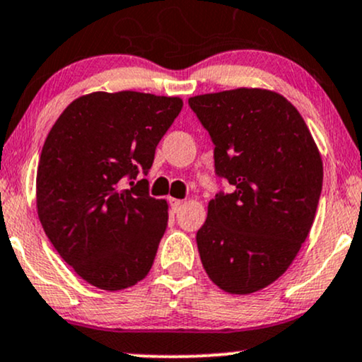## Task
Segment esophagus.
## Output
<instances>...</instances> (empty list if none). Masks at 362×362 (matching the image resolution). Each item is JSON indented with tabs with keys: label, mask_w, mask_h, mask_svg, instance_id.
Wrapping results in <instances>:
<instances>
[{
	"label": "esophagus",
	"mask_w": 362,
	"mask_h": 362,
	"mask_svg": "<svg viewBox=\"0 0 362 362\" xmlns=\"http://www.w3.org/2000/svg\"><path fill=\"white\" fill-rule=\"evenodd\" d=\"M168 204H170V207H172L173 212H178V211H180V207L184 206V200L170 197V199H168Z\"/></svg>",
	"instance_id": "esophagus-1"
}]
</instances>
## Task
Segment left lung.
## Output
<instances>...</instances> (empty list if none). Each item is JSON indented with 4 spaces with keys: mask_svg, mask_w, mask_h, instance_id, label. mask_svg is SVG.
Wrapping results in <instances>:
<instances>
[{
    "mask_svg": "<svg viewBox=\"0 0 362 362\" xmlns=\"http://www.w3.org/2000/svg\"><path fill=\"white\" fill-rule=\"evenodd\" d=\"M233 185L197 230L202 267L221 290L247 295L288 269L315 219L324 167L297 107L275 90L238 87L189 99Z\"/></svg>",
    "mask_w": 362,
    "mask_h": 362,
    "instance_id": "8db88e82",
    "label": "left lung"
}]
</instances>
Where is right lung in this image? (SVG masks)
Returning a JSON list of instances; mask_svg holds the SVG:
<instances>
[{
	"label": "right lung",
	"mask_w": 362,
	"mask_h": 362,
	"mask_svg": "<svg viewBox=\"0 0 362 362\" xmlns=\"http://www.w3.org/2000/svg\"><path fill=\"white\" fill-rule=\"evenodd\" d=\"M180 98L119 90L81 95L43 143L37 212L47 238L82 280L116 291L153 264L168 223L165 199L148 195L155 148L180 112Z\"/></svg>",
	"instance_id": "1"
}]
</instances>
